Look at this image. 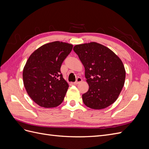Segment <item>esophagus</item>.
I'll return each mask as SVG.
<instances>
[{
    "label": "esophagus",
    "mask_w": 149,
    "mask_h": 149,
    "mask_svg": "<svg viewBox=\"0 0 149 149\" xmlns=\"http://www.w3.org/2000/svg\"><path fill=\"white\" fill-rule=\"evenodd\" d=\"M81 81H82V78H81V77H78L77 79H76V81L74 83V84H78V83H81Z\"/></svg>",
    "instance_id": "obj_1"
}]
</instances>
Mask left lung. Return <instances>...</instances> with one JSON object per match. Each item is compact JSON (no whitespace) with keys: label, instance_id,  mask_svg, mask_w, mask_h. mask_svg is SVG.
Listing matches in <instances>:
<instances>
[{"label":"left lung","instance_id":"8db88e82","mask_svg":"<svg viewBox=\"0 0 149 149\" xmlns=\"http://www.w3.org/2000/svg\"><path fill=\"white\" fill-rule=\"evenodd\" d=\"M85 68L88 91L82 95L84 104L94 109L109 106L118 99L123 89L125 71L123 62L110 49L91 42L75 45Z\"/></svg>","mask_w":149,"mask_h":149}]
</instances>
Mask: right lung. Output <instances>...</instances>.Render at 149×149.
<instances>
[{"mask_svg": "<svg viewBox=\"0 0 149 149\" xmlns=\"http://www.w3.org/2000/svg\"><path fill=\"white\" fill-rule=\"evenodd\" d=\"M72 48L71 44L53 42L40 47L29 58L23 71L24 86L40 106L55 107L63 101L69 86L60 68Z\"/></svg>", "mask_w": 149, "mask_h": 149, "instance_id": "add662e5", "label": "right lung"}]
</instances>
